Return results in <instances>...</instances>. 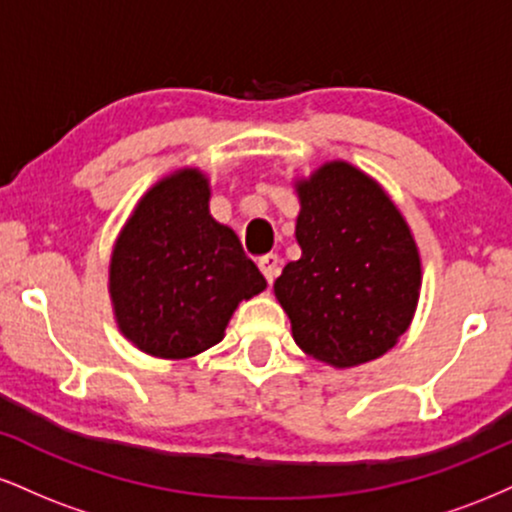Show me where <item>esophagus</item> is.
Here are the masks:
<instances>
[{"label":"esophagus","instance_id":"34e87169","mask_svg":"<svg viewBox=\"0 0 512 512\" xmlns=\"http://www.w3.org/2000/svg\"><path fill=\"white\" fill-rule=\"evenodd\" d=\"M257 264H260L264 279H267L269 284H272L276 276H279V257L276 255H264V257H260V262Z\"/></svg>","mask_w":512,"mask_h":512}]
</instances>
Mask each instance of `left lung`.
<instances>
[{
	"label": "left lung",
	"mask_w": 512,
	"mask_h": 512,
	"mask_svg": "<svg viewBox=\"0 0 512 512\" xmlns=\"http://www.w3.org/2000/svg\"><path fill=\"white\" fill-rule=\"evenodd\" d=\"M301 260L289 262L274 293L305 354L358 366L407 332L421 286L409 226L366 173L334 161L298 182Z\"/></svg>",
	"instance_id": "1"
}]
</instances>
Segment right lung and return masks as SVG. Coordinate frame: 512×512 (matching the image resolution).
Listing matches in <instances>:
<instances>
[{
  "label": "right lung",
  "mask_w": 512,
  "mask_h": 512,
  "mask_svg": "<svg viewBox=\"0 0 512 512\" xmlns=\"http://www.w3.org/2000/svg\"><path fill=\"white\" fill-rule=\"evenodd\" d=\"M264 286L236 233L209 216V182L197 170H180L146 192L110 260L117 325L158 358L219 344L238 303Z\"/></svg>",
  "instance_id": "right-lung-1"
}]
</instances>
